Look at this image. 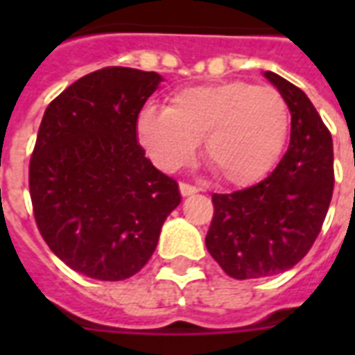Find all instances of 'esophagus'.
<instances>
[{
	"mask_svg": "<svg viewBox=\"0 0 355 355\" xmlns=\"http://www.w3.org/2000/svg\"><path fill=\"white\" fill-rule=\"evenodd\" d=\"M200 189L197 188V186H191V184H180V195L182 197H189V195H195L199 193Z\"/></svg>",
	"mask_w": 355,
	"mask_h": 355,
	"instance_id": "esophagus-1",
	"label": "esophagus"
}]
</instances>
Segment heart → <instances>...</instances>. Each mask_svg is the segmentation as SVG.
Segmentation results:
<instances>
[{
	"mask_svg": "<svg viewBox=\"0 0 355 355\" xmlns=\"http://www.w3.org/2000/svg\"><path fill=\"white\" fill-rule=\"evenodd\" d=\"M139 144L164 171L205 156L219 180L248 186L275 167L289 134V108L270 86L223 80L177 92L167 108L145 107L136 119Z\"/></svg>",
	"mask_w": 355,
	"mask_h": 355,
	"instance_id": "b5f03b06",
	"label": "heart"
}]
</instances>
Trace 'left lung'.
<instances>
[{
	"mask_svg": "<svg viewBox=\"0 0 355 355\" xmlns=\"http://www.w3.org/2000/svg\"><path fill=\"white\" fill-rule=\"evenodd\" d=\"M291 112V141L269 177L228 195H211L216 214L206 248L236 280L291 269L308 254L334 193V145L300 88L263 71Z\"/></svg>",
	"mask_w": 355,
	"mask_h": 355,
	"instance_id": "8db88e82",
	"label": "left lung"
}]
</instances>
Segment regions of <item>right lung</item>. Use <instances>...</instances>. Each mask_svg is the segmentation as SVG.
Masks as SVG:
<instances>
[{
  "label": "right lung",
  "mask_w": 355,
  "mask_h": 355,
  "mask_svg": "<svg viewBox=\"0 0 355 355\" xmlns=\"http://www.w3.org/2000/svg\"><path fill=\"white\" fill-rule=\"evenodd\" d=\"M164 77L103 68L68 86L46 108L29 166L33 210L53 252L80 275L105 282L141 270L178 184L138 144L136 119Z\"/></svg>",
  "instance_id": "add662e5"
}]
</instances>
